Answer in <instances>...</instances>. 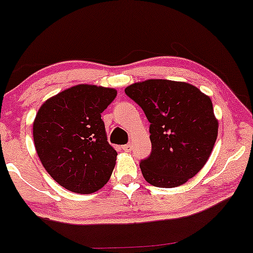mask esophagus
Listing matches in <instances>:
<instances>
[{
    "instance_id": "34e87169",
    "label": "esophagus",
    "mask_w": 253,
    "mask_h": 253,
    "mask_svg": "<svg viewBox=\"0 0 253 253\" xmlns=\"http://www.w3.org/2000/svg\"><path fill=\"white\" fill-rule=\"evenodd\" d=\"M121 148H123V150H124L125 152H130V151H132V145H130V144L124 145Z\"/></svg>"
}]
</instances>
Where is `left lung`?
Segmentation results:
<instances>
[{"mask_svg":"<svg viewBox=\"0 0 253 253\" xmlns=\"http://www.w3.org/2000/svg\"><path fill=\"white\" fill-rule=\"evenodd\" d=\"M125 93L151 124L152 152L140 161L146 181L171 188L193 178L209 160L218 135L210 96L187 82L161 79L136 82Z\"/></svg>","mask_w":253,"mask_h":253,"instance_id":"obj_1","label":"left lung"}]
</instances>
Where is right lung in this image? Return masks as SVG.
<instances>
[{
    "mask_svg": "<svg viewBox=\"0 0 253 253\" xmlns=\"http://www.w3.org/2000/svg\"><path fill=\"white\" fill-rule=\"evenodd\" d=\"M114 88L78 84L51 96L39 109L33 136L45 171L62 187L88 194L111 178L117 151L108 144L101 113Z\"/></svg>",
    "mask_w": 253,
    "mask_h": 253,
    "instance_id": "right-lung-1",
    "label": "right lung"
}]
</instances>
